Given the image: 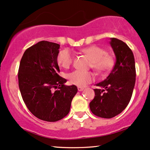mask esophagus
Listing matches in <instances>:
<instances>
[{
  "label": "esophagus",
  "instance_id": "esophagus-1",
  "mask_svg": "<svg viewBox=\"0 0 150 150\" xmlns=\"http://www.w3.org/2000/svg\"><path fill=\"white\" fill-rule=\"evenodd\" d=\"M77 89H78V91H81L83 90V89H84V88H82V87H78Z\"/></svg>",
  "mask_w": 150,
  "mask_h": 150
}]
</instances>
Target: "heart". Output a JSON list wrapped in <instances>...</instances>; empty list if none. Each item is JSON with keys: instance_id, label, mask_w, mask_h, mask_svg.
<instances>
[{"instance_id": "heart-1", "label": "heart", "mask_w": 150, "mask_h": 150, "mask_svg": "<svg viewBox=\"0 0 150 150\" xmlns=\"http://www.w3.org/2000/svg\"><path fill=\"white\" fill-rule=\"evenodd\" d=\"M81 52L90 58L91 60V67L98 73L108 72L115 64L114 58L107 54L106 51L99 46L87 47L82 49ZM73 54L67 48L60 51L57 57L58 64L64 69L70 67L73 64ZM68 78L71 84L77 86H85L94 80L95 75L89 71L75 70L69 73Z\"/></svg>"}]
</instances>
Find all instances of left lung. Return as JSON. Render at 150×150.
Segmentation results:
<instances>
[{
  "mask_svg": "<svg viewBox=\"0 0 150 150\" xmlns=\"http://www.w3.org/2000/svg\"><path fill=\"white\" fill-rule=\"evenodd\" d=\"M116 56L114 68L107 78L96 84L95 96L89 108L97 117L110 118L122 112L130 102L135 83V64L132 50L126 43L111 38Z\"/></svg>",
  "mask_w": 150,
  "mask_h": 150,
  "instance_id": "obj_1",
  "label": "left lung"
}]
</instances>
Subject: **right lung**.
Wrapping results in <instances>:
<instances>
[{
	"instance_id": "obj_1",
	"label": "right lung",
	"mask_w": 150,
	"mask_h": 150,
	"mask_svg": "<svg viewBox=\"0 0 150 150\" xmlns=\"http://www.w3.org/2000/svg\"><path fill=\"white\" fill-rule=\"evenodd\" d=\"M59 48L54 42H38L25 51L18 71L19 88L27 108L35 117L48 122L66 117L77 92L75 85H64L67 80L59 75Z\"/></svg>"
}]
</instances>
